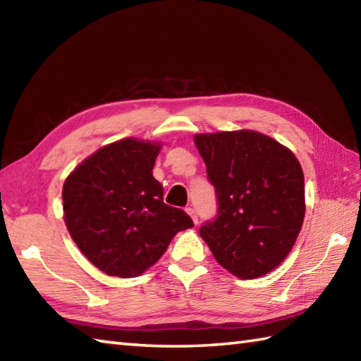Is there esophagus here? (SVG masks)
<instances>
[{"label":"esophagus","instance_id":"esophagus-1","mask_svg":"<svg viewBox=\"0 0 361 361\" xmlns=\"http://www.w3.org/2000/svg\"><path fill=\"white\" fill-rule=\"evenodd\" d=\"M186 212L190 216V219H192L194 224L197 225L198 224V217H197V211L194 208H186Z\"/></svg>","mask_w":361,"mask_h":361}]
</instances>
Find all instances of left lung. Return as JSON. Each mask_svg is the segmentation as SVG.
<instances>
[{
  "label": "left lung",
  "instance_id": "1",
  "mask_svg": "<svg viewBox=\"0 0 361 361\" xmlns=\"http://www.w3.org/2000/svg\"><path fill=\"white\" fill-rule=\"evenodd\" d=\"M219 211L200 228L217 262L240 279L274 270L293 248L305 214L293 152L255 130L194 136Z\"/></svg>",
  "mask_w": 361,
  "mask_h": 361
}]
</instances>
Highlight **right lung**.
Returning a JSON list of instances; mask_svg holds the SVG:
<instances>
[{
  "label": "right lung",
  "instance_id": "right-lung-1",
  "mask_svg": "<svg viewBox=\"0 0 361 361\" xmlns=\"http://www.w3.org/2000/svg\"><path fill=\"white\" fill-rule=\"evenodd\" d=\"M161 142L136 137L106 144L63 183V220L91 264L109 276L136 278L164 255L188 214L163 202L152 169Z\"/></svg>",
  "mask_w": 361,
  "mask_h": 361
}]
</instances>
